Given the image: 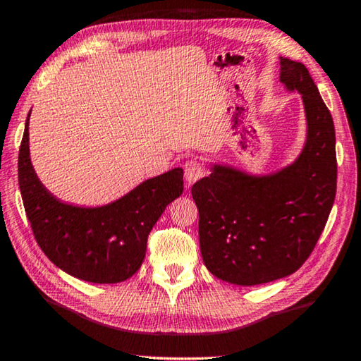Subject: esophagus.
<instances>
[{
  "instance_id": "obj_1",
  "label": "esophagus",
  "mask_w": 361,
  "mask_h": 361,
  "mask_svg": "<svg viewBox=\"0 0 361 361\" xmlns=\"http://www.w3.org/2000/svg\"><path fill=\"white\" fill-rule=\"evenodd\" d=\"M203 171H205V169H203V166H202L200 161H197V159L187 161L185 168H184V176H185L187 187H190L192 184H195V182L203 176Z\"/></svg>"
}]
</instances>
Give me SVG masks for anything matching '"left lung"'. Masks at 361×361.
Masks as SVG:
<instances>
[{
	"label": "left lung",
	"mask_w": 361,
	"mask_h": 361,
	"mask_svg": "<svg viewBox=\"0 0 361 361\" xmlns=\"http://www.w3.org/2000/svg\"><path fill=\"white\" fill-rule=\"evenodd\" d=\"M280 81L301 94L306 140L293 163L270 174L229 164L192 187L207 269L233 285L288 276L305 264L326 226L337 189L336 128L307 68L280 56Z\"/></svg>",
	"instance_id": "obj_1"
}]
</instances>
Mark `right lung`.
<instances>
[{"label":"right lung","mask_w":361,"mask_h":361,"mask_svg":"<svg viewBox=\"0 0 361 361\" xmlns=\"http://www.w3.org/2000/svg\"><path fill=\"white\" fill-rule=\"evenodd\" d=\"M29 117L19 149V189L35 241L56 267L91 283H120L142 267L148 234L166 207L184 190L176 168L143 180L107 205L61 202L35 174L29 151Z\"/></svg>","instance_id":"right-lung-1"}]
</instances>
